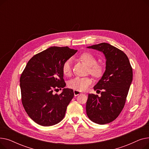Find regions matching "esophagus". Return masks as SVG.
<instances>
[{
  "instance_id": "1",
  "label": "esophagus",
  "mask_w": 149,
  "mask_h": 149,
  "mask_svg": "<svg viewBox=\"0 0 149 149\" xmlns=\"http://www.w3.org/2000/svg\"><path fill=\"white\" fill-rule=\"evenodd\" d=\"M74 95L75 96H77V95H79V94H80V93H81V92H80L79 91H76V90L74 91Z\"/></svg>"
}]
</instances>
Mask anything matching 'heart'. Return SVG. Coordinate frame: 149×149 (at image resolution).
<instances>
[{
    "mask_svg": "<svg viewBox=\"0 0 149 149\" xmlns=\"http://www.w3.org/2000/svg\"><path fill=\"white\" fill-rule=\"evenodd\" d=\"M80 58L89 66V72L94 77H99L103 74L104 69L100 65L97 64L96 58L90 53L84 52L80 56ZM72 59H67L63 64L62 71L66 76H69L71 74ZM92 83V80L89 77H75L69 81L68 86L71 89L76 91H83L86 90Z\"/></svg>",
    "mask_w": 149,
    "mask_h": 149,
    "instance_id": "1",
    "label": "heart"
}]
</instances>
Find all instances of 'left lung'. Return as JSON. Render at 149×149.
I'll use <instances>...</instances> for the list:
<instances>
[{
  "label": "left lung",
  "instance_id": "left-lung-1",
  "mask_svg": "<svg viewBox=\"0 0 149 149\" xmlns=\"http://www.w3.org/2000/svg\"><path fill=\"white\" fill-rule=\"evenodd\" d=\"M87 48L102 52L106 61L105 71L93 87L95 91L102 90L101 96L89 93L86 113L93 122L107 124L118 116L124 106L132 81V68L126 54L110 44L101 43Z\"/></svg>",
  "mask_w": 149,
  "mask_h": 149
}]
</instances>
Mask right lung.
Returning a JSON list of instances; mask_svg holds the SVG:
<instances>
[{
	"label": "right lung",
	"instance_id": "add662e5",
	"mask_svg": "<svg viewBox=\"0 0 149 149\" xmlns=\"http://www.w3.org/2000/svg\"><path fill=\"white\" fill-rule=\"evenodd\" d=\"M77 52L68 46H52L28 62L20 79L22 102L28 116L38 124L51 126L63 119L74 94L72 89L65 88L62 66ZM61 88L60 95L54 94V90Z\"/></svg>",
	"mask_w": 149,
	"mask_h": 149
}]
</instances>
